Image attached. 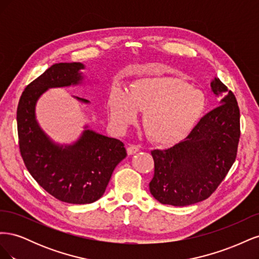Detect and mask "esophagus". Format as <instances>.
Segmentation results:
<instances>
[{
  "instance_id": "obj_1",
  "label": "esophagus",
  "mask_w": 259,
  "mask_h": 259,
  "mask_svg": "<svg viewBox=\"0 0 259 259\" xmlns=\"http://www.w3.org/2000/svg\"><path fill=\"white\" fill-rule=\"evenodd\" d=\"M138 151H139V147H138V146L131 145V146L127 147V154H128V155L134 154V153H136V152H138Z\"/></svg>"
}]
</instances>
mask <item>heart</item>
I'll return each mask as SVG.
<instances>
[{
    "label": "heart",
    "instance_id": "heart-1",
    "mask_svg": "<svg viewBox=\"0 0 259 259\" xmlns=\"http://www.w3.org/2000/svg\"><path fill=\"white\" fill-rule=\"evenodd\" d=\"M204 93L183 79L169 75L140 76L128 93L113 89L107 100L110 121L120 130L137 120L144 111L143 124L152 142L168 146L185 139L197 126L206 110Z\"/></svg>",
    "mask_w": 259,
    "mask_h": 259
}]
</instances>
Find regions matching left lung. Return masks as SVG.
Masks as SVG:
<instances>
[{
	"label": "left lung",
	"mask_w": 259,
	"mask_h": 259,
	"mask_svg": "<svg viewBox=\"0 0 259 259\" xmlns=\"http://www.w3.org/2000/svg\"><path fill=\"white\" fill-rule=\"evenodd\" d=\"M210 88L219 106L202 117L183 142L151 151L154 175L149 189L162 204L186 206L210 197L236 161L240 109L236 96L218 79Z\"/></svg>",
	"instance_id": "left-lung-1"
}]
</instances>
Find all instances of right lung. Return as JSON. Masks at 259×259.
Listing matches in <instances>:
<instances>
[{
    "label": "right lung",
    "instance_id": "1",
    "mask_svg": "<svg viewBox=\"0 0 259 259\" xmlns=\"http://www.w3.org/2000/svg\"><path fill=\"white\" fill-rule=\"evenodd\" d=\"M81 69L84 65L80 62L53 65L27 86L17 108L19 149L27 169L45 191L71 204H88L103 197L115 166L127 155L119 139L91 130H85L73 145L64 147L53 143L38 126L37 99L51 88L80 84Z\"/></svg>",
    "mask_w": 259,
    "mask_h": 259
}]
</instances>
